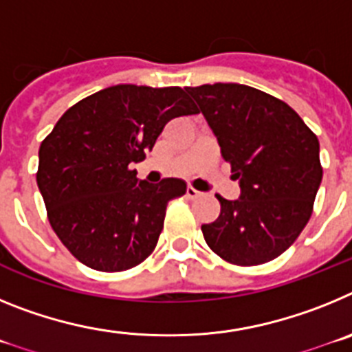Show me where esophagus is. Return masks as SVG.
I'll use <instances>...</instances> for the list:
<instances>
[{
    "label": "esophagus",
    "instance_id": "esophagus-1",
    "mask_svg": "<svg viewBox=\"0 0 352 352\" xmlns=\"http://www.w3.org/2000/svg\"><path fill=\"white\" fill-rule=\"evenodd\" d=\"M186 197L188 199H197V197H201V192L199 190H195L194 186H186Z\"/></svg>",
    "mask_w": 352,
    "mask_h": 352
}]
</instances>
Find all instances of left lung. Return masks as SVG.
Segmentation results:
<instances>
[{
    "label": "left lung",
    "instance_id": "obj_1",
    "mask_svg": "<svg viewBox=\"0 0 352 352\" xmlns=\"http://www.w3.org/2000/svg\"><path fill=\"white\" fill-rule=\"evenodd\" d=\"M185 89L241 186L238 201L217 194L219 219L201 227L208 247L236 266L270 263L312 217L322 179L317 135L294 109L261 89L234 82Z\"/></svg>",
    "mask_w": 352,
    "mask_h": 352
}]
</instances>
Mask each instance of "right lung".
Listing matches in <instances>:
<instances>
[{
  "label": "right lung",
  "mask_w": 352,
  "mask_h": 352,
  "mask_svg": "<svg viewBox=\"0 0 352 352\" xmlns=\"http://www.w3.org/2000/svg\"><path fill=\"white\" fill-rule=\"evenodd\" d=\"M199 114L179 86L118 84L86 96L38 149L36 183L61 243L98 272H125L151 256L170 199L185 182L138 179V164L174 118Z\"/></svg>",
  "instance_id": "add662e5"
}]
</instances>
